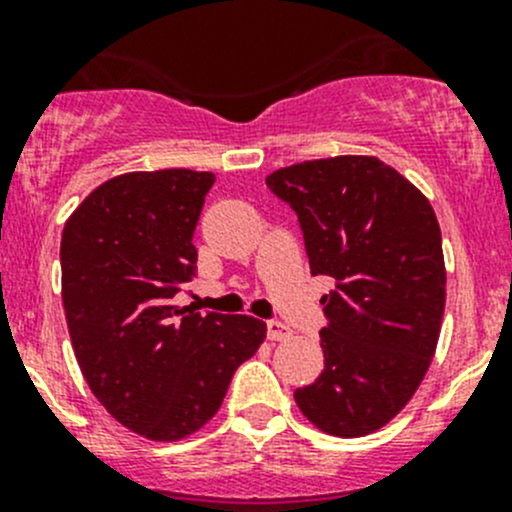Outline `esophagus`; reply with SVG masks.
<instances>
[{"mask_svg":"<svg viewBox=\"0 0 512 512\" xmlns=\"http://www.w3.org/2000/svg\"><path fill=\"white\" fill-rule=\"evenodd\" d=\"M292 337V332L280 322H267V339L270 342H285V339Z\"/></svg>","mask_w":512,"mask_h":512,"instance_id":"34e87169","label":"esophagus"}]
</instances>
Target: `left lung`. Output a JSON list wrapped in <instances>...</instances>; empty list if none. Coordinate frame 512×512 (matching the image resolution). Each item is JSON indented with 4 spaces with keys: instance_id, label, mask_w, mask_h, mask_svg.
Masks as SVG:
<instances>
[{
    "instance_id": "left-lung-1",
    "label": "left lung",
    "mask_w": 512,
    "mask_h": 512,
    "mask_svg": "<svg viewBox=\"0 0 512 512\" xmlns=\"http://www.w3.org/2000/svg\"><path fill=\"white\" fill-rule=\"evenodd\" d=\"M297 213L309 270L327 275L324 369L294 391L324 433L379 431L421 386L441 334L446 265L426 195L374 156L294 163L267 175Z\"/></svg>"
}]
</instances>
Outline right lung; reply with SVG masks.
<instances>
[{
	"label": "right lung",
	"mask_w": 512,
	"mask_h": 512,
	"mask_svg": "<svg viewBox=\"0 0 512 512\" xmlns=\"http://www.w3.org/2000/svg\"><path fill=\"white\" fill-rule=\"evenodd\" d=\"M213 183L188 168L116 175L61 235V299L81 374L108 414L151 441L200 431L267 334L247 314L173 304L195 275L193 232Z\"/></svg>",
	"instance_id": "1"
}]
</instances>
